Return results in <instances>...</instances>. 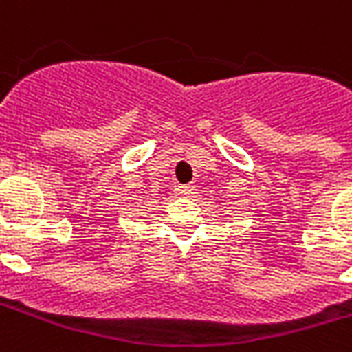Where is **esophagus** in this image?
I'll use <instances>...</instances> for the list:
<instances>
[{
	"label": "esophagus",
	"mask_w": 352,
	"mask_h": 352,
	"mask_svg": "<svg viewBox=\"0 0 352 352\" xmlns=\"http://www.w3.org/2000/svg\"><path fill=\"white\" fill-rule=\"evenodd\" d=\"M177 194L181 195H186V197H190V195L194 194V186H190V184H179V186L175 188Z\"/></svg>",
	"instance_id": "obj_1"
}]
</instances>
